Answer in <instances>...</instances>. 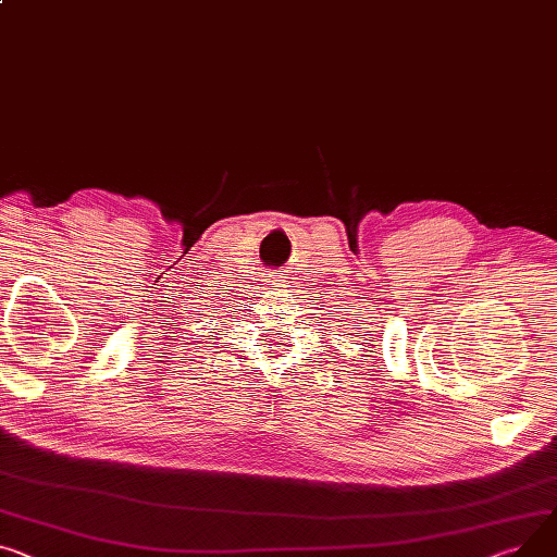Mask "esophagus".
<instances>
[{"instance_id": "esophagus-1", "label": "esophagus", "mask_w": 557, "mask_h": 557, "mask_svg": "<svg viewBox=\"0 0 557 557\" xmlns=\"http://www.w3.org/2000/svg\"><path fill=\"white\" fill-rule=\"evenodd\" d=\"M267 282H271V284H277V282H282V280H277V275H269V280Z\"/></svg>"}]
</instances>
